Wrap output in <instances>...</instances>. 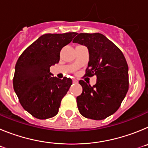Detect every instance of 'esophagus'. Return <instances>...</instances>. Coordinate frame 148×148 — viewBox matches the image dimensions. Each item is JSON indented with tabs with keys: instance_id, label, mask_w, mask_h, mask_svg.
<instances>
[{
	"instance_id": "esophagus-1",
	"label": "esophagus",
	"mask_w": 148,
	"mask_h": 148,
	"mask_svg": "<svg viewBox=\"0 0 148 148\" xmlns=\"http://www.w3.org/2000/svg\"><path fill=\"white\" fill-rule=\"evenodd\" d=\"M73 83H74V84H77V83H78V81L75 80V79H73Z\"/></svg>"
}]
</instances>
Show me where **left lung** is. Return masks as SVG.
<instances>
[{
    "mask_svg": "<svg viewBox=\"0 0 148 148\" xmlns=\"http://www.w3.org/2000/svg\"><path fill=\"white\" fill-rule=\"evenodd\" d=\"M86 46L90 54L86 76L96 75L92 87L83 80L77 106L85 118L102 120L117 111L128 91V66L122 52L101 33H80L73 40Z\"/></svg>",
    "mask_w": 148,
    "mask_h": 148,
    "instance_id": "8db88e82",
    "label": "left lung"
}]
</instances>
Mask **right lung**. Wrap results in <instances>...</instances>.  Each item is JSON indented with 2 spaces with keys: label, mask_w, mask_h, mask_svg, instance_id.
Returning a JSON list of instances; mask_svg holds the SVG:
<instances>
[{
  "label": "right lung",
  "mask_w": 148,
  "mask_h": 148,
  "mask_svg": "<svg viewBox=\"0 0 148 148\" xmlns=\"http://www.w3.org/2000/svg\"><path fill=\"white\" fill-rule=\"evenodd\" d=\"M75 35L76 32L41 35L17 61L14 90L23 109L35 118L47 119L56 116L72 85L71 78L51 77L49 68L59 62L60 51Z\"/></svg>",
  "instance_id": "add662e5"
}]
</instances>
